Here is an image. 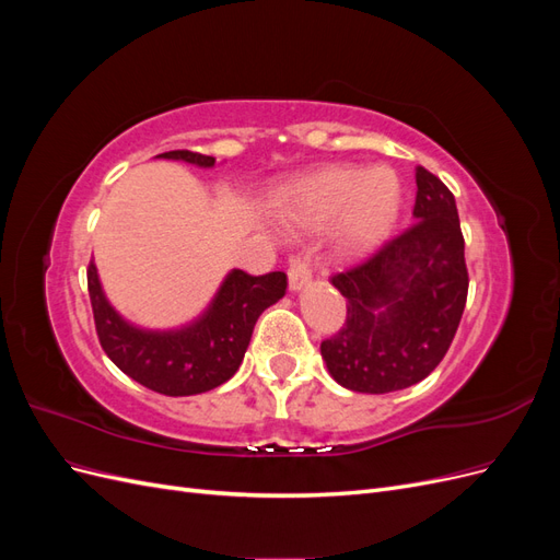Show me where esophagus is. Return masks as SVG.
Listing matches in <instances>:
<instances>
[{
  "instance_id": "1",
  "label": "esophagus",
  "mask_w": 560,
  "mask_h": 560,
  "mask_svg": "<svg viewBox=\"0 0 560 560\" xmlns=\"http://www.w3.org/2000/svg\"><path fill=\"white\" fill-rule=\"evenodd\" d=\"M287 276H290V290L299 292L306 287L313 278V270H311V264L306 257H301V254H296V257L290 259V268H287Z\"/></svg>"
}]
</instances>
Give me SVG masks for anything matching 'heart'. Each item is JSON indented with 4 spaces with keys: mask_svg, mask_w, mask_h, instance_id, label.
Here are the masks:
<instances>
[{
    "mask_svg": "<svg viewBox=\"0 0 560 560\" xmlns=\"http://www.w3.org/2000/svg\"><path fill=\"white\" fill-rule=\"evenodd\" d=\"M401 182L389 167H325L301 179L287 198V217L306 229L336 222V241L348 252H364L395 226Z\"/></svg>",
    "mask_w": 560,
    "mask_h": 560,
    "instance_id": "b5f03b06",
    "label": "heart"
}]
</instances>
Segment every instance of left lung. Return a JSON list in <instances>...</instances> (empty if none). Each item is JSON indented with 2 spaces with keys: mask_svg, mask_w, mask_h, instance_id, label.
Here are the masks:
<instances>
[{
  "mask_svg": "<svg viewBox=\"0 0 560 560\" xmlns=\"http://www.w3.org/2000/svg\"><path fill=\"white\" fill-rule=\"evenodd\" d=\"M416 186V222L331 276L348 313L319 350L334 381L354 393L385 395L428 378L465 311L469 276L455 198L422 165Z\"/></svg>",
  "mask_w": 560,
  "mask_h": 560,
  "instance_id": "obj_1",
  "label": "left lung"
}]
</instances>
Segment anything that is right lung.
<instances>
[{"label":"right lung","mask_w":560,"mask_h":560,"mask_svg":"<svg viewBox=\"0 0 560 560\" xmlns=\"http://www.w3.org/2000/svg\"><path fill=\"white\" fill-rule=\"evenodd\" d=\"M212 167L214 159L198 151L177 149L159 154ZM287 276L273 270L249 276L231 270L210 308L191 325L171 331L132 327L118 315L100 287L97 268L89 264V296L95 331L107 358L132 381L167 397H189L226 383L238 371L259 315L284 296Z\"/></svg>","instance_id":"add662e5"}]
</instances>
